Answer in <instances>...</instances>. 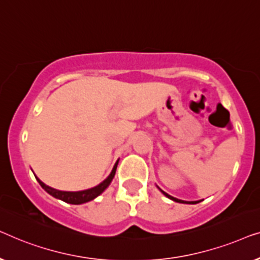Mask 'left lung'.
Wrapping results in <instances>:
<instances>
[{
  "instance_id": "8db88e82",
  "label": "left lung",
  "mask_w": 260,
  "mask_h": 260,
  "mask_svg": "<svg viewBox=\"0 0 260 260\" xmlns=\"http://www.w3.org/2000/svg\"><path fill=\"white\" fill-rule=\"evenodd\" d=\"M159 188V187H158ZM160 191H161V193L164 196H166L168 199H171V200H173V202H175V203H181V204H197V203H200L202 202V200H198V202H185V200H180V199H177V198H174V197H172V196H170V194H167L166 192H164L161 188H159Z\"/></svg>"
}]
</instances>
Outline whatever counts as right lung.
I'll list each match as a JSON object with an SVG mask.
<instances>
[{
	"label": "right lung",
	"mask_w": 260,
	"mask_h": 260,
	"mask_svg": "<svg viewBox=\"0 0 260 260\" xmlns=\"http://www.w3.org/2000/svg\"><path fill=\"white\" fill-rule=\"evenodd\" d=\"M118 164H119V160L115 162V165H114V167H113L111 174H109L104 181L100 182V184H99L98 186H95V187L89 188V189H85V191H79V192L58 191V189L49 187V186L43 184V182L40 180V179H38V181H39V184L41 185V187L45 189V191L48 193V194L54 197V198L60 199V200H62V202H64L67 204H73V205L85 204V203L90 202V200H94L95 198H96V197L100 196L101 193L104 192L109 185H111L113 178H114V175H115Z\"/></svg>",
	"instance_id": "1"
}]
</instances>
